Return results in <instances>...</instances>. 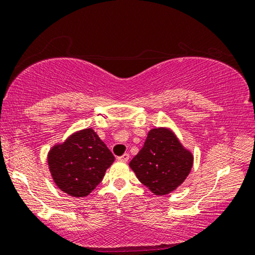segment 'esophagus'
Here are the masks:
<instances>
[{"label":"esophagus","instance_id":"1","mask_svg":"<svg viewBox=\"0 0 255 255\" xmlns=\"http://www.w3.org/2000/svg\"><path fill=\"white\" fill-rule=\"evenodd\" d=\"M128 158H130V155H128V153H124V154H123V155L118 156V160H120V161L127 162V161H128Z\"/></svg>","mask_w":255,"mask_h":255}]
</instances>
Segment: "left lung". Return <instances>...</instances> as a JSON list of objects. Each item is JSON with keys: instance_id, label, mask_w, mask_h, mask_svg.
I'll list each match as a JSON object with an SVG mask.
<instances>
[{"instance_id": "left-lung-1", "label": "left lung", "mask_w": 255, "mask_h": 255, "mask_svg": "<svg viewBox=\"0 0 255 255\" xmlns=\"http://www.w3.org/2000/svg\"><path fill=\"white\" fill-rule=\"evenodd\" d=\"M193 161V154L172 131L158 128L148 132L142 148L128 165L144 186L154 195L163 196L182 184Z\"/></svg>"}]
</instances>
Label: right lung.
<instances>
[{
  "mask_svg": "<svg viewBox=\"0 0 255 255\" xmlns=\"http://www.w3.org/2000/svg\"><path fill=\"white\" fill-rule=\"evenodd\" d=\"M115 156L93 128L76 132L48 152L55 184L73 197H85L102 181Z\"/></svg>",
  "mask_w": 255,
  "mask_h": 255,
  "instance_id": "right-lung-1",
  "label": "right lung"
}]
</instances>
